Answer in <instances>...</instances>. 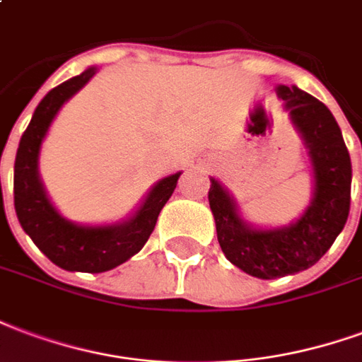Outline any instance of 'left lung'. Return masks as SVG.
Returning <instances> with one entry per match:
<instances>
[{"label":"left lung","instance_id":"1","mask_svg":"<svg viewBox=\"0 0 362 362\" xmlns=\"http://www.w3.org/2000/svg\"><path fill=\"white\" fill-rule=\"evenodd\" d=\"M278 96L313 160L315 199L307 212L287 228L252 229L216 179L208 191L223 255L260 279L284 278L316 264L341 233L351 206V158L332 112L297 86H278Z\"/></svg>","mask_w":362,"mask_h":362}]
</instances>
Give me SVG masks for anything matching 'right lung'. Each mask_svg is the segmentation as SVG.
Instances as JSON below:
<instances>
[{"mask_svg": "<svg viewBox=\"0 0 362 362\" xmlns=\"http://www.w3.org/2000/svg\"><path fill=\"white\" fill-rule=\"evenodd\" d=\"M94 75L96 69L90 67L78 76H73L52 88L42 98L18 142L13 177L15 212L34 245L63 270L90 274L112 270L144 247L150 233L154 231L160 210L173 194L181 175L175 173L162 179L150 191L136 214L125 223L86 228L71 223L57 214L52 202L47 200L38 177V154L42 141L59 107L81 90Z\"/></svg>", "mask_w": 362, "mask_h": 362, "instance_id": "obj_1", "label": "right lung"}]
</instances>
